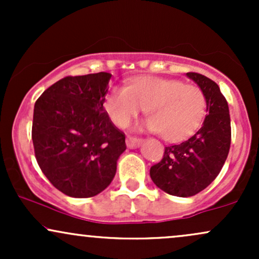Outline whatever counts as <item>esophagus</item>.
Returning a JSON list of instances; mask_svg holds the SVG:
<instances>
[{"label": "esophagus", "instance_id": "obj_1", "mask_svg": "<svg viewBox=\"0 0 259 259\" xmlns=\"http://www.w3.org/2000/svg\"><path fill=\"white\" fill-rule=\"evenodd\" d=\"M142 144V139L133 138V136H127L126 138V146L129 148H138Z\"/></svg>", "mask_w": 259, "mask_h": 259}]
</instances>
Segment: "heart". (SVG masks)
<instances>
[{
    "label": "heart",
    "mask_w": 259,
    "mask_h": 259,
    "mask_svg": "<svg viewBox=\"0 0 259 259\" xmlns=\"http://www.w3.org/2000/svg\"><path fill=\"white\" fill-rule=\"evenodd\" d=\"M146 108L150 117L140 129L160 133L169 142L189 139L204 119L207 100L197 85L158 76H142L129 88H113L105 109L118 127H125Z\"/></svg>",
    "instance_id": "heart-1"
}]
</instances>
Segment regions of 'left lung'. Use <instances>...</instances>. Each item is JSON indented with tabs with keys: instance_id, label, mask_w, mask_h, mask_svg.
<instances>
[{
	"instance_id": "left-lung-1",
	"label": "left lung",
	"mask_w": 259,
	"mask_h": 259,
	"mask_svg": "<svg viewBox=\"0 0 259 259\" xmlns=\"http://www.w3.org/2000/svg\"><path fill=\"white\" fill-rule=\"evenodd\" d=\"M207 100L202 126L186 141L165 147L162 160L150 169L157 187L178 197L194 196L218 177L231 142L229 106L219 86L198 73H186Z\"/></svg>"
}]
</instances>
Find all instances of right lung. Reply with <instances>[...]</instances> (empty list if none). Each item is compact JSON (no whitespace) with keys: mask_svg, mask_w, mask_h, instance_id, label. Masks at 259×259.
Here are the masks:
<instances>
[{"mask_svg":"<svg viewBox=\"0 0 259 259\" xmlns=\"http://www.w3.org/2000/svg\"><path fill=\"white\" fill-rule=\"evenodd\" d=\"M111 76H67L35 102V157L50 183L70 197H92L107 189L126 150L125 136L103 108Z\"/></svg>","mask_w":259,"mask_h":259,"instance_id":"right-lung-1","label":"right lung"}]
</instances>
